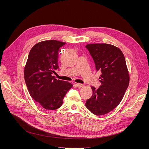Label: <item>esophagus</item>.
Returning <instances> with one entry per match:
<instances>
[{
	"instance_id": "obj_1",
	"label": "esophagus",
	"mask_w": 149,
	"mask_h": 149,
	"mask_svg": "<svg viewBox=\"0 0 149 149\" xmlns=\"http://www.w3.org/2000/svg\"><path fill=\"white\" fill-rule=\"evenodd\" d=\"M75 85H76V86L79 88H81L83 87V84H81V83H77Z\"/></svg>"
}]
</instances>
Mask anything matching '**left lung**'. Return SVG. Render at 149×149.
<instances>
[{
  "label": "left lung",
  "instance_id": "1",
  "mask_svg": "<svg viewBox=\"0 0 149 149\" xmlns=\"http://www.w3.org/2000/svg\"><path fill=\"white\" fill-rule=\"evenodd\" d=\"M94 61L101 85L92 86L93 94L86 106L94 115H103L112 111L122 100L129 83L126 60L122 51L116 46L106 43L86 46Z\"/></svg>",
  "mask_w": 149,
  "mask_h": 149
}]
</instances>
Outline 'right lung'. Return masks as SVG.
Wrapping results in <instances>:
<instances>
[{"mask_svg": "<svg viewBox=\"0 0 149 149\" xmlns=\"http://www.w3.org/2000/svg\"><path fill=\"white\" fill-rule=\"evenodd\" d=\"M66 43L51 40L35 45L31 49L24 69V77L31 97L43 108L56 110L72 84L52 76L58 68V56Z\"/></svg>", "mask_w": 149, "mask_h": 149, "instance_id": "add662e5", "label": "right lung"}]
</instances>
